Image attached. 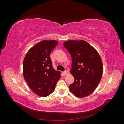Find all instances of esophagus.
I'll return each mask as SVG.
<instances>
[{
  "label": "esophagus",
  "instance_id": "obj_1",
  "mask_svg": "<svg viewBox=\"0 0 124 124\" xmlns=\"http://www.w3.org/2000/svg\"><path fill=\"white\" fill-rule=\"evenodd\" d=\"M68 73H69V71H67V70L63 71V74H64V75H66V74H68Z\"/></svg>",
  "mask_w": 124,
  "mask_h": 124
}]
</instances>
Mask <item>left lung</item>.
<instances>
[{
    "mask_svg": "<svg viewBox=\"0 0 124 124\" xmlns=\"http://www.w3.org/2000/svg\"><path fill=\"white\" fill-rule=\"evenodd\" d=\"M72 58L70 73L74 78L70 92L79 98L95 91L102 76V60L97 51L84 40H69L63 43Z\"/></svg>",
    "mask_w": 124,
    "mask_h": 124,
    "instance_id": "left-lung-1",
    "label": "left lung"
}]
</instances>
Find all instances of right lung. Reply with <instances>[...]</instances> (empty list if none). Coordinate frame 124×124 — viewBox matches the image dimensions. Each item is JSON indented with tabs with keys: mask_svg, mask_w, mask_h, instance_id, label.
Masks as SVG:
<instances>
[{
	"mask_svg": "<svg viewBox=\"0 0 124 124\" xmlns=\"http://www.w3.org/2000/svg\"><path fill=\"white\" fill-rule=\"evenodd\" d=\"M55 40H43L32 46L26 54L23 62L24 78L37 95H50L61 78V73L52 65L50 54L57 46Z\"/></svg>",
	"mask_w": 124,
	"mask_h": 124,
	"instance_id": "1",
	"label": "right lung"
}]
</instances>
